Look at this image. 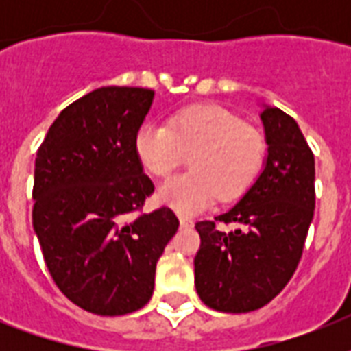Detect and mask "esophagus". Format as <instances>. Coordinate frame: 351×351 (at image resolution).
Returning a JSON list of instances; mask_svg holds the SVG:
<instances>
[{
    "instance_id": "1",
    "label": "esophagus",
    "mask_w": 351,
    "mask_h": 351,
    "mask_svg": "<svg viewBox=\"0 0 351 351\" xmlns=\"http://www.w3.org/2000/svg\"><path fill=\"white\" fill-rule=\"evenodd\" d=\"M178 220H180L182 228H193V220L191 219H187V217H178Z\"/></svg>"
}]
</instances>
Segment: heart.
<instances>
[{
	"mask_svg": "<svg viewBox=\"0 0 351 351\" xmlns=\"http://www.w3.org/2000/svg\"><path fill=\"white\" fill-rule=\"evenodd\" d=\"M138 162L153 176L165 178L189 154V169L164 182L160 204L182 215L208 208L215 198L242 197L261 173L266 143L224 107L193 106L173 114L169 125L145 121L132 140Z\"/></svg>",
	"mask_w": 351,
	"mask_h": 351,
	"instance_id": "obj_1",
	"label": "heart"
}]
</instances>
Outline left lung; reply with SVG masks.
Masks as SVG:
<instances>
[{
	"label": "left lung",
	"mask_w": 351,
	"mask_h": 351,
	"mask_svg": "<svg viewBox=\"0 0 351 351\" xmlns=\"http://www.w3.org/2000/svg\"><path fill=\"white\" fill-rule=\"evenodd\" d=\"M266 158L261 175L215 222H197L195 286L204 304L247 313L273 300L293 277L315 209V158L297 121L262 104Z\"/></svg>",
	"instance_id": "left-lung-1"
}]
</instances>
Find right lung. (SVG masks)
Listing matches in <instances>:
<instances>
[{
  "instance_id": "right-lung-1",
  "label": "right lung",
  "mask_w": 351,
  "mask_h": 351,
  "mask_svg": "<svg viewBox=\"0 0 351 351\" xmlns=\"http://www.w3.org/2000/svg\"><path fill=\"white\" fill-rule=\"evenodd\" d=\"M154 93L100 87L63 109L36 154L32 226L62 293L96 315L153 297L154 271L178 230L169 208L131 217L154 191L132 140Z\"/></svg>"
}]
</instances>
